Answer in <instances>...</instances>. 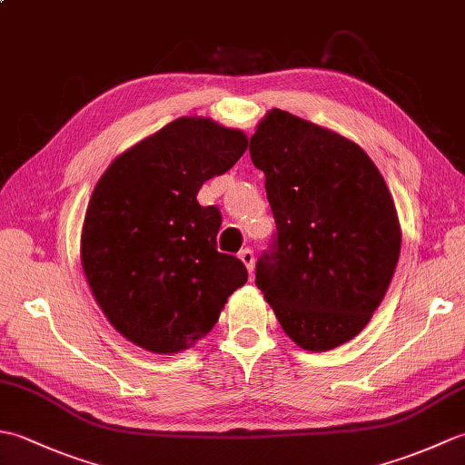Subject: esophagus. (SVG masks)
Segmentation results:
<instances>
[{
	"instance_id": "obj_1",
	"label": "esophagus",
	"mask_w": 465,
	"mask_h": 465,
	"mask_svg": "<svg viewBox=\"0 0 465 465\" xmlns=\"http://www.w3.org/2000/svg\"><path fill=\"white\" fill-rule=\"evenodd\" d=\"M240 260L245 263V268H248V272L252 273V272H253V265H255L253 250H252V248H243V250L240 252Z\"/></svg>"
}]
</instances>
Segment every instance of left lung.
Returning <instances> with one entry per match:
<instances>
[{
  "label": "left lung",
  "instance_id": "obj_1",
  "mask_svg": "<svg viewBox=\"0 0 465 465\" xmlns=\"http://www.w3.org/2000/svg\"><path fill=\"white\" fill-rule=\"evenodd\" d=\"M250 155L275 220L255 285L303 350L338 348L368 325L398 265L388 185L360 145L282 110L260 122Z\"/></svg>",
  "mask_w": 465,
  "mask_h": 465
}]
</instances>
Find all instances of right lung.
I'll list each match as a JSON object with an SVG mask.
<instances>
[{"instance_id":"add662e5","label":"right lung","mask_w":465,"mask_h":465,"mask_svg":"<svg viewBox=\"0 0 465 465\" xmlns=\"http://www.w3.org/2000/svg\"><path fill=\"white\" fill-rule=\"evenodd\" d=\"M245 150L240 130L180 117L122 153L97 182L82 265L95 302L130 341L155 353L190 348L248 282L242 260L217 252L220 210L195 197Z\"/></svg>"}]
</instances>
